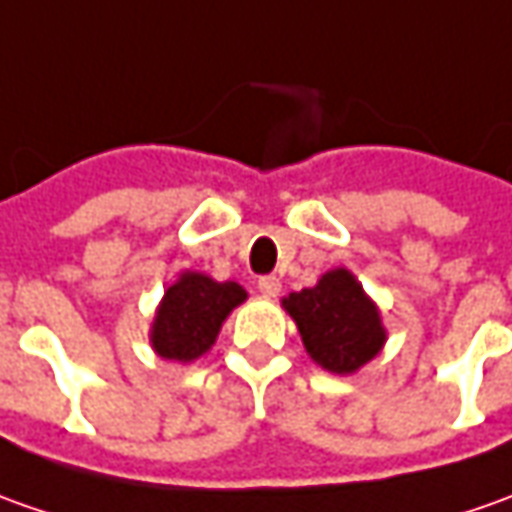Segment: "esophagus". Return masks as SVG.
<instances>
[{
  "mask_svg": "<svg viewBox=\"0 0 512 512\" xmlns=\"http://www.w3.org/2000/svg\"><path fill=\"white\" fill-rule=\"evenodd\" d=\"M257 288H260V294H263V297H266V300H274V297H277V294H280V280H277V277H260V280H257Z\"/></svg>",
  "mask_w": 512,
  "mask_h": 512,
  "instance_id": "1",
  "label": "esophagus"
}]
</instances>
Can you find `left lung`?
Returning a JSON list of instances; mask_svg holds the SVG:
<instances>
[{"label": "left lung", "instance_id": "left-lung-1", "mask_svg": "<svg viewBox=\"0 0 512 512\" xmlns=\"http://www.w3.org/2000/svg\"><path fill=\"white\" fill-rule=\"evenodd\" d=\"M283 308L297 322L305 353L328 373H358L387 344L381 311L350 269L325 271L316 285L283 297Z\"/></svg>", "mask_w": 512, "mask_h": 512}]
</instances>
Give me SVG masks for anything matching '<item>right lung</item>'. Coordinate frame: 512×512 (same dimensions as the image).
<instances>
[{
    "instance_id": "right-lung-1",
    "label": "right lung",
    "mask_w": 512,
    "mask_h": 512,
    "mask_svg": "<svg viewBox=\"0 0 512 512\" xmlns=\"http://www.w3.org/2000/svg\"><path fill=\"white\" fill-rule=\"evenodd\" d=\"M246 288L235 280L218 283L201 271H182L165 288L151 322V347L159 358L190 364L210 350L227 316L246 302Z\"/></svg>"
}]
</instances>
